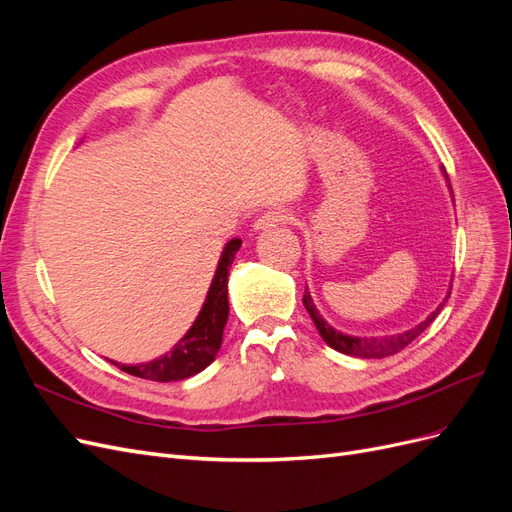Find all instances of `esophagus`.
Returning a JSON list of instances; mask_svg holds the SVG:
<instances>
[{
    "label": "esophagus",
    "instance_id": "1",
    "mask_svg": "<svg viewBox=\"0 0 512 512\" xmlns=\"http://www.w3.org/2000/svg\"><path fill=\"white\" fill-rule=\"evenodd\" d=\"M290 220L292 218H290V213L286 209H273V211L262 213L260 218L254 222V228L256 230H267V228H273L277 224H286Z\"/></svg>",
    "mask_w": 512,
    "mask_h": 512
}]
</instances>
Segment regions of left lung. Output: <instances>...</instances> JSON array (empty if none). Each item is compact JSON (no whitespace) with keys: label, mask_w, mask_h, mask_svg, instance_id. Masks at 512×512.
<instances>
[{"label":"left lung","mask_w":512,"mask_h":512,"mask_svg":"<svg viewBox=\"0 0 512 512\" xmlns=\"http://www.w3.org/2000/svg\"><path fill=\"white\" fill-rule=\"evenodd\" d=\"M444 175H446V170H444ZM446 179H448V175H446ZM448 188H451V181H448ZM448 297H451V292H448ZM303 305L309 312V316H312L316 329L322 335L324 342H327L337 352H344V354H350V356H361V359H384V356L401 352L408 344H412L414 339L421 335L433 320H436V316L440 314V309H442V305H440L436 312L429 314L427 320H423L421 324H418V327H414L410 331H404V333L384 335V337H352V335H344V333L335 331L331 324H327V320H324L318 314V309H316L312 297H309L307 290L303 294Z\"/></svg>","instance_id":"obj_1"}]
</instances>
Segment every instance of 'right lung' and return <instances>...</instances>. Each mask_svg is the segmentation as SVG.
<instances>
[{"instance_id":"obj_1","label":"right lung","mask_w":512,"mask_h":512,"mask_svg":"<svg viewBox=\"0 0 512 512\" xmlns=\"http://www.w3.org/2000/svg\"><path fill=\"white\" fill-rule=\"evenodd\" d=\"M239 247L241 239H232L224 247L205 305L200 309L192 329L179 339L173 350L151 363L115 365L130 376L156 382L183 380L203 371L215 359V354H218L222 346V333L228 320V269Z\"/></svg>"}]
</instances>
